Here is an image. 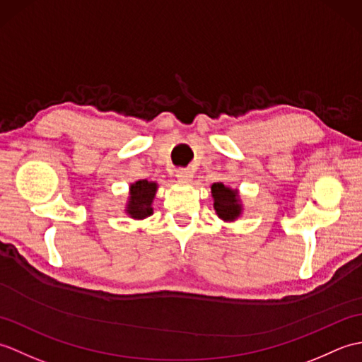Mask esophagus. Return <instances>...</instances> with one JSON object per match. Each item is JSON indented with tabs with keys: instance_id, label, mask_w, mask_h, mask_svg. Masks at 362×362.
Returning a JSON list of instances; mask_svg holds the SVG:
<instances>
[{
	"instance_id": "esophagus-1",
	"label": "esophagus",
	"mask_w": 362,
	"mask_h": 362,
	"mask_svg": "<svg viewBox=\"0 0 362 362\" xmlns=\"http://www.w3.org/2000/svg\"><path fill=\"white\" fill-rule=\"evenodd\" d=\"M175 177L180 182H191V180H193V171H189V169H187V168L185 169H177Z\"/></svg>"
}]
</instances>
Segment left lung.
I'll list each match as a JSON object with an SVG mask.
<instances>
[{"label":"left lung","mask_w":362,"mask_h":362,"mask_svg":"<svg viewBox=\"0 0 362 362\" xmlns=\"http://www.w3.org/2000/svg\"><path fill=\"white\" fill-rule=\"evenodd\" d=\"M213 206L218 216L226 222H233L243 214V204L238 189L224 185L222 182H216L211 185Z\"/></svg>","instance_id":"8db88e82"}]
</instances>
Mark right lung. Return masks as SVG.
<instances>
[{
    "instance_id": "right-lung-1",
    "label": "right lung",
    "mask_w": 362,
    "mask_h": 362,
    "mask_svg": "<svg viewBox=\"0 0 362 362\" xmlns=\"http://www.w3.org/2000/svg\"><path fill=\"white\" fill-rule=\"evenodd\" d=\"M158 189L157 182H148V180H138L135 183H130L129 187V197L124 211L129 218L132 219H146L153 213L152 202L156 199Z\"/></svg>"
}]
</instances>
